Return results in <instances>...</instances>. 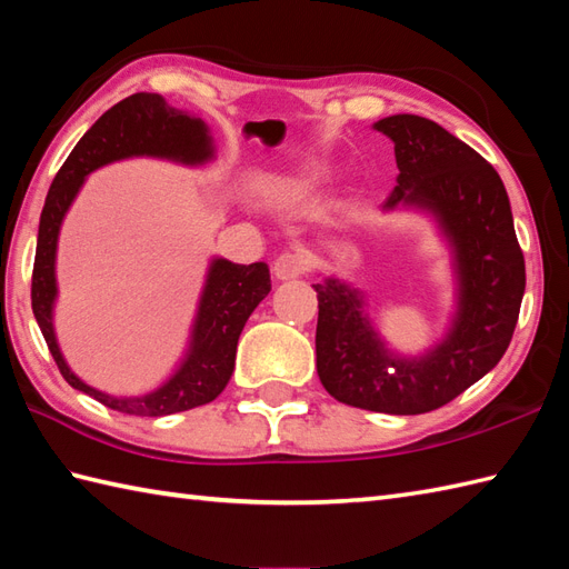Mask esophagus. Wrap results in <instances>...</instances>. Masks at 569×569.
Returning a JSON list of instances; mask_svg holds the SVG:
<instances>
[{"instance_id":"esophagus-1","label":"esophagus","mask_w":569,"mask_h":569,"mask_svg":"<svg viewBox=\"0 0 569 569\" xmlns=\"http://www.w3.org/2000/svg\"><path fill=\"white\" fill-rule=\"evenodd\" d=\"M305 270H307V258L295 250L282 252V256L272 264V272L277 280H295V277L305 274Z\"/></svg>"}]
</instances>
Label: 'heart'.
<instances>
[{
	"label": "heart",
	"instance_id": "b5f03b06",
	"mask_svg": "<svg viewBox=\"0 0 569 569\" xmlns=\"http://www.w3.org/2000/svg\"><path fill=\"white\" fill-rule=\"evenodd\" d=\"M321 172H323V170H321L319 166H309V168H305V170L299 172V180L311 184V182H317V180L321 178Z\"/></svg>",
	"mask_w": 569,
	"mask_h": 569
}]
</instances>
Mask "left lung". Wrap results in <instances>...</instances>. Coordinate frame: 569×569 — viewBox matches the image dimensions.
Masks as SVG:
<instances>
[{
    "label": "left lung",
    "instance_id": "obj_1",
    "mask_svg": "<svg viewBox=\"0 0 569 569\" xmlns=\"http://www.w3.org/2000/svg\"><path fill=\"white\" fill-rule=\"evenodd\" d=\"M372 129L395 143L399 168L382 209L433 217L452 252L456 313L436 346L399 356L377 333L360 289L326 277L313 284L317 372L328 395L348 407L426 413L482 380L507 352L526 289L523 252L507 189L477 150L416 113H395Z\"/></svg>",
    "mask_w": 569,
    "mask_h": 569
}]
</instances>
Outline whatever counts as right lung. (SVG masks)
I'll return each mask as SVG.
<instances>
[{
  "instance_id": "obj_1",
  "label": "right lung",
  "mask_w": 569,
  "mask_h": 569,
  "mask_svg": "<svg viewBox=\"0 0 569 569\" xmlns=\"http://www.w3.org/2000/svg\"><path fill=\"white\" fill-rule=\"evenodd\" d=\"M126 158H160L189 168L207 166L213 160V138L204 121L189 111L170 107L160 94L138 92L104 111L72 148L48 189L41 223H38L31 307L50 356L70 387L94 397L113 411L168 416L213 401L229 385L238 338L250 313L272 289L270 270L264 262L236 264L226 258H211L184 358L158 389L141 397H113L82 382L62 358L53 326L58 236L87 174Z\"/></svg>"
}]
</instances>
